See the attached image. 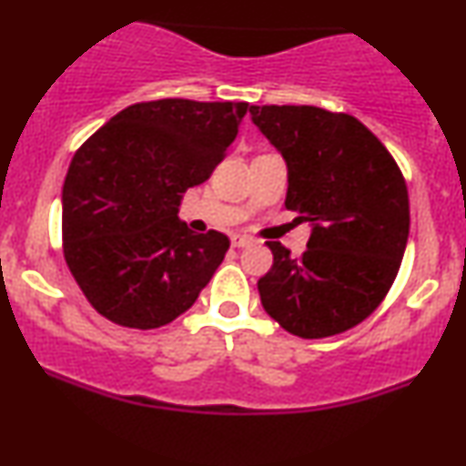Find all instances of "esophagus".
<instances>
[{"mask_svg": "<svg viewBox=\"0 0 466 466\" xmlns=\"http://www.w3.org/2000/svg\"><path fill=\"white\" fill-rule=\"evenodd\" d=\"M232 248H248V245L251 243L249 237H243V234H232Z\"/></svg>", "mask_w": 466, "mask_h": 466, "instance_id": "34e87169", "label": "esophagus"}]
</instances>
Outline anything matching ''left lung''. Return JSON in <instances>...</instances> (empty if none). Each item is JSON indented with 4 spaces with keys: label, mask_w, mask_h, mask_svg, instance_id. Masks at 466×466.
<instances>
[{
    "label": "left lung",
    "mask_w": 466,
    "mask_h": 466,
    "mask_svg": "<svg viewBox=\"0 0 466 466\" xmlns=\"http://www.w3.org/2000/svg\"><path fill=\"white\" fill-rule=\"evenodd\" d=\"M249 114L287 162V210L313 226L300 258L267 243L274 265L258 280L260 302L302 339L350 330L370 318L399 274L410 234L403 173L350 114L311 105H251Z\"/></svg>",
    "instance_id": "1"
}]
</instances>
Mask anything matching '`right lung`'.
<instances>
[{"label": "right lung", "mask_w": 466, "mask_h": 466, "mask_svg": "<svg viewBox=\"0 0 466 466\" xmlns=\"http://www.w3.org/2000/svg\"><path fill=\"white\" fill-rule=\"evenodd\" d=\"M249 103H136L83 142L63 184V256L89 304L127 329L186 313L226 258V234L179 221L181 195L223 162Z\"/></svg>", "instance_id": "1"}]
</instances>
